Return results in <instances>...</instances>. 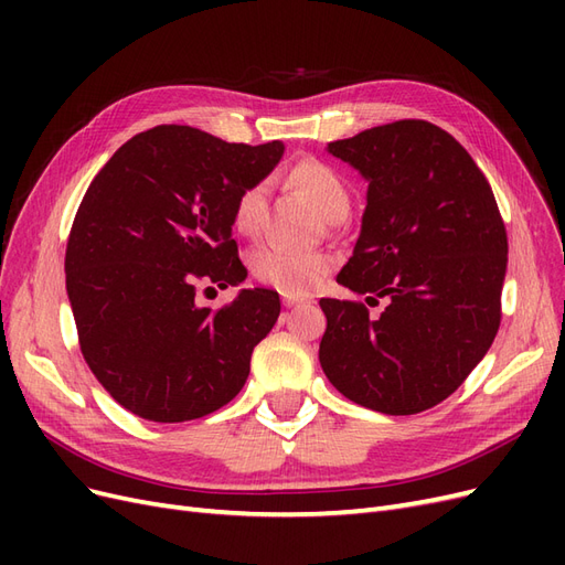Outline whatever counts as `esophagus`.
<instances>
[{
  "instance_id": "esophagus-1",
  "label": "esophagus",
  "mask_w": 565,
  "mask_h": 565,
  "mask_svg": "<svg viewBox=\"0 0 565 565\" xmlns=\"http://www.w3.org/2000/svg\"><path fill=\"white\" fill-rule=\"evenodd\" d=\"M303 303H311V299L297 297V295H282V306H285V309H295V306H303Z\"/></svg>"
}]
</instances>
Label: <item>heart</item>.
<instances>
[{
  "mask_svg": "<svg viewBox=\"0 0 565 565\" xmlns=\"http://www.w3.org/2000/svg\"><path fill=\"white\" fill-rule=\"evenodd\" d=\"M289 183L301 191L316 212L328 218H344L351 204L349 185L334 167L322 160H301L287 174ZM266 216V185L254 183L237 195L233 207V226L243 235H256ZM332 259L322 252H295L280 245H262L249 254L254 280L285 295H309L324 280Z\"/></svg>",
  "mask_w": 565,
  "mask_h": 565,
  "instance_id": "obj_1",
  "label": "heart"
}]
</instances>
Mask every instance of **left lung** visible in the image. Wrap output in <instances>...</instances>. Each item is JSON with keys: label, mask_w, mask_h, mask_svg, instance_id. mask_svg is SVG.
Masks as SVG:
<instances>
[{"label": "left lung", "mask_w": 565, "mask_h": 565, "mask_svg": "<svg viewBox=\"0 0 565 565\" xmlns=\"http://www.w3.org/2000/svg\"><path fill=\"white\" fill-rule=\"evenodd\" d=\"M367 181L353 256L337 282L386 309L320 299V365L384 415L446 401L483 361L502 318L507 231L492 188L448 131L401 119L328 143Z\"/></svg>", "instance_id": "1"}]
</instances>
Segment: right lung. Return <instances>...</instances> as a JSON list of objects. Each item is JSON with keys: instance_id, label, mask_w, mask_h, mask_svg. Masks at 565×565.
Returning a JSON list of instances; mask_svg holds the SVG:
<instances>
[{"instance_id": "1", "label": "right lung", "mask_w": 565, "mask_h": 565, "mask_svg": "<svg viewBox=\"0 0 565 565\" xmlns=\"http://www.w3.org/2000/svg\"><path fill=\"white\" fill-rule=\"evenodd\" d=\"M282 152L280 141L226 143L160 125L117 148L84 193L65 249L67 299L84 361L129 413L198 419L245 386L280 297L241 289L212 311L198 306V285L224 289L247 278L233 207Z\"/></svg>"}]
</instances>
